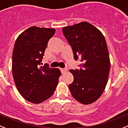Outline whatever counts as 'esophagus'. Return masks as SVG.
Here are the masks:
<instances>
[{"mask_svg": "<svg viewBox=\"0 0 128 128\" xmlns=\"http://www.w3.org/2000/svg\"><path fill=\"white\" fill-rule=\"evenodd\" d=\"M60 71H61V72H62V74H64V73L67 72L68 69L67 68H61Z\"/></svg>", "mask_w": 128, "mask_h": 128, "instance_id": "1", "label": "esophagus"}]
</instances>
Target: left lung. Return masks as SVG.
<instances>
[{
  "label": "left lung",
  "mask_w": 128,
  "mask_h": 128,
  "mask_svg": "<svg viewBox=\"0 0 128 128\" xmlns=\"http://www.w3.org/2000/svg\"><path fill=\"white\" fill-rule=\"evenodd\" d=\"M72 46L75 60L82 62L80 70H70L74 80L69 85L72 96L83 104L100 98L105 90L110 70V60L104 35L87 22L62 28Z\"/></svg>",
  "instance_id": "left-lung-1"
}]
</instances>
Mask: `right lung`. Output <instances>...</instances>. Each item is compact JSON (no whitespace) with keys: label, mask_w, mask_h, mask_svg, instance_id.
I'll use <instances>...</instances> for the list:
<instances>
[{"label":"right lung","mask_w":128,"mask_h":128,"mask_svg":"<svg viewBox=\"0 0 128 128\" xmlns=\"http://www.w3.org/2000/svg\"><path fill=\"white\" fill-rule=\"evenodd\" d=\"M53 28L32 26L18 36L12 55V73L15 85L28 101L39 104L53 95L61 75L58 68L40 66Z\"/></svg>","instance_id":"1"}]
</instances>
